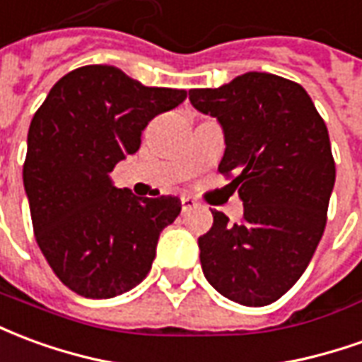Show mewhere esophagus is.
<instances>
[{
    "instance_id": "1",
    "label": "esophagus",
    "mask_w": 362,
    "mask_h": 362,
    "mask_svg": "<svg viewBox=\"0 0 362 362\" xmlns=\"http://www.w3.org/2000/svg\"><path fill=\"white\" fill-rule=\"evenodd\" d=\"M199 206V202L194 201V199H191V197H181V209H183V212H189V210H193Z\"/></svg>"
}]
</instances>
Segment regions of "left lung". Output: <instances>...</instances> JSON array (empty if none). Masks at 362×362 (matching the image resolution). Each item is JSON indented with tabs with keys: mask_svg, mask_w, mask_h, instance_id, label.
I'll list each match as a JSON object with an SVG mask.
<instances>
[{
	"mask_svg": "<svg viewBox=\"0 0 362 362\" xmlns=\"http://www.w3.org/2000/svg\"><path fill=\"white\" fill-rule=\"evenodd\" d=\"M189 101L224 130L222 175L243 202V220L214 224L199 238L202 273L222 296L267 306L308 267L322 240L335 183L324 119L306 89L265 71H247L216 89H191Z\"/></svg>",
	"mask_w": 362,
	"mask_h": 362,
	"instance_id": "obj_1",
	"label": "left lung"
}]
</instances>
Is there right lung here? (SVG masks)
<instances>
[{"mask_svg": "<svg viewBox=\"0 0 362 362\" xmlns=\"http://www.w3.org/2000/svg\"><path fill=\"white\" fill-rule=\"evenodd\" d=\"M187 99L146 87L115 66H83L58 79L30 120L23 183L35 238L56 276L86 298H112L146 279L177 197L142 199L111 181L138 152L142 130Z\"/></svg>", "mask_w": 362, "mask_h": 362, "instance_id": "add662e5", "label": "right lung"}]
</instances>
